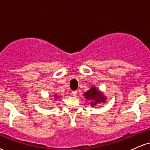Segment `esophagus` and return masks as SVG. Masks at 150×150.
Wrapping results in <instances>:
<instances>
[{"label":"esophagus","mask_w":150,"mask_h":150,"mask_svg":"<svg viewBox=\"0 0 150 150\" xmlns=\"http://www.w3.org/2000/svg\"><path fill=\"white\" fill-rule=\"evenodd\" d=\"M77 93H78V91H77V90H75V91H72V92L71 95H72V96H76Z\"/></svg>","instance_id":"1"}]
</instances>
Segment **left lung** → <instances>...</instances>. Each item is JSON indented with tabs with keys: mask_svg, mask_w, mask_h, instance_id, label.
Wrapping results in <instances>:
<instances>
[{
	"mask_svg": "<svg viewBox=\"0 0 150 150\" xmlns=\"http://www.w3.org/2000/svg\"><path fill=\"white\" fill-rule=\"evenodd\" d=\"M83 95L85 100L89 101L92 107H95L98 104H104L106 103V96L95 86L91 87L88 91L83 94Z\"/></svg>",
	"mask_w": 150,
	"mask_h": 150,
	"instance_id": "1",
	"label": "left lung"
}]
</instances>
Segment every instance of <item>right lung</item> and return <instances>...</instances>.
Segmentation results:
<instances>
[{"instance_id": "right-lung-1", "label": "right lung", "mask_w": 150, "mask_h": 150, "mask_svg": "<svg viewBox=\"0 0 150 150\" xmlns=\"http://www.w3.org/2000/svg\"><path fill=\"white\" fill-rule=\"evenodd\" d=\"M60 97H61V96H57V94H55V95H53V98H54V99H55V100H57V98H60Z\"/></svg>"}]
</instances>
